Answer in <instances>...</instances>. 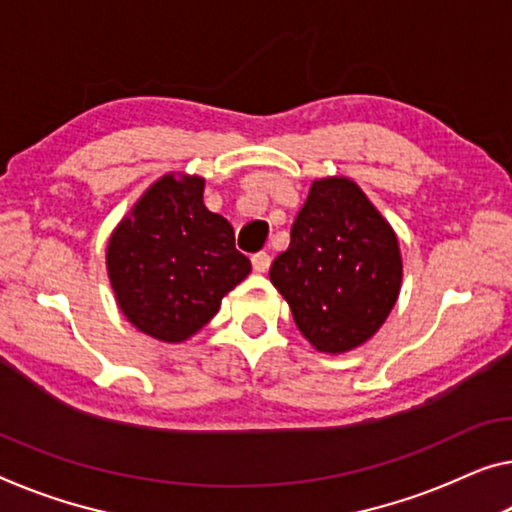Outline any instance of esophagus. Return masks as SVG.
<instances>
[{"instance_id": "34e87169", "label": "esophagus", "mask_w": 512, "mask_h": 512, "mask_svg": "<svg viewBox=\"0 0 512 512\" xmlns=\"http://www.w3.org/2000/svg\"><path fill=\"white\" fill-rule=\"evenodd\" d=\"M251 265H254L256 272H267V270H270V254H265V251H258V254L251 256Z\"/></svg>"}]
</instances>
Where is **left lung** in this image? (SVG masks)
Listing matches in <instances>:
<instances>
[{
    "mask_svg": "<svg viewBox=\"0 0 512 512\" xmlns=\"http://www.w3.org/2000/svg\"><path fill=\"white\" fill-rule=\"evenodd\" d=\"M270 281L318 352L343 355L384 325L400 295L398 235L355 180H313Z\"/></svg>",
    "mask_w": 512,
    "mask_h": 512,
    "instance_id": "obj_1",
    "label": "left lung"
}]
</instances>
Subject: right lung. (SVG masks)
I'll use <instances>...</instances> for the list:
<instances>
[{"mask_svg": "<svg viewBox=\"0 0 512 512\" xmlns=\"http://www.w3.org/2000/svg\"><path fill=\"white\" fill-rule=\"evenodd\" d=\"M206 180L157 178L107 242V277L132 327L162 343L203 329L251 263L235 249L233 226L203 203Z\"/></svg>", "mask_w": 512, "mask_h": 512, "instance_id": "right-lung-1", "label": "right lung"}]
</instances>
